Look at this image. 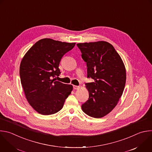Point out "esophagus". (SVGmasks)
<instances>
[{
  "instance_id": "esophagus-1",
  "label": "esophagus",
  "mask_w": 152,
  "mask_h": 152,
  "mask_svg": "<svg viewBox=\"0 0 152 152\" xmlns=\"http://www.w3.org/2000/svg\"><path fill=\"white\" fill-rule=\"evenodd\" d=\"M80 88V86H76V85H73V88L75 89H78L79 88Z\"/></svg>"
}]
</instances>
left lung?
<instances>
[{
	"label": "left lung",
	"mask_w": 152,
	"mask_h": 152,
	"mask_svg": "<svg viewBox=\"0 0 152 152\" xmlns=\"http://www.w3.org/2000/svg\"><path fill=\"white\" fill-rule=\"evenodd\" d=\"M86 63L87 77L94 82L85 83L88 100L82 105L87 115L101 118L117 105L125 83L126 69L112 45L105 41L77 44Z\"/></svg>",
	"instance_id": "obj_1"
}]
</instances>
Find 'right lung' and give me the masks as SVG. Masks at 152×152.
Segmentation results:
<instances>
[{
    "label": "right lung",
    "mask_w": 152,
    "mask_h": 152,
    "mask_svg": "<svg viewBox=\"0 0 152 152\" xmlns=\"http://www.w3.org/2000/svg\"><path fill=\"white\" fill-rule=\"evenodd\" d=\"M75 44L42 39L23 58L20 67L21 83L28 103L39 113L49 115L57 113L71 94L72 85L53 78L60 75L61 59Z\"/></svg>",
    "instance_id": "add662e5"
}]
</instances>
